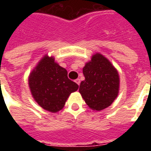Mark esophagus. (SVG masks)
<instances>
[{"label":"esophagus","instance_id":"esophagus-1","mask_svg":"<svg viewBox=\"0 0 151 151\" xmlns=\"http://www.w3.org/2000/svg\"><path fill=\"white\" fill-rule=\"evenodd\" d=\"M75 82L76 83H77V84H78V85H80V83H81V81H80V79L79 78H77L75 80Z\"/></svg>","mask_w":151,"mask_h":151}]
</instances>
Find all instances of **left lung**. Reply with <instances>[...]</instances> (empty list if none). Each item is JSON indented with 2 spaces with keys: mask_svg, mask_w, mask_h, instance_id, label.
<instances>
[{
  "mask_svg": "<svg viewBox=\"0 0 151 151\" xmlns=\"http://www.w3.org/2000/svg\"><path fill=\"white\" fill-rule=\"evenodd\" d=\"M85 80L79 92L92 110L101 111L113 103L119 93L120 78L111 63L100 53L93 55L83 68Z\"/></svg>",
  "mask_w": 151,
  "mask_h": 151,
  "instance_id": "obj_1",
  "label": "left lung"
}]
</instances>
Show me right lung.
<instances>
[{"label": "right lung", "mask_w": 151, "mask_h": 151, "mask_svg": "<svg viewBox=\"0 0 151 151\" xmlns=\"http://www.w3.org/2000/svg\"><path fill=\"white\" fill-rule=\"evenodd\" d=\"M28 82L35 100L51 112L61 110L69 95L78 89L77 83L68 78L67 70L47 55L30 73Z\"/></svg>", "instance_id": "1"}]
</instances>
